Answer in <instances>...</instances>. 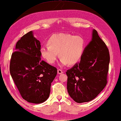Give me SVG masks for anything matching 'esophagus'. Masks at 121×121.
I'll return each instance as SVG.
<instances>
[{
    "mask_svg": "<svg viewBox=\"0 0 121 121\" xmlns=\"http://www.w3.org/2000/svg\"><path fill=\"white\" fill-rule=\"evenodd\" d=\"M57 72L58 74H61L63 73V71L62 70H61V69H58Z\"/></svg>",
    "mask_w": 121,
    "mask_h": 121,
    "instance_id": "obj_1",
    "label": "esophagus"
}]
</instances>
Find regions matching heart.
I'll use <instances>...</instances> for the list:
<instances>
[{
  "label": "heart",
  "instance_id": "obj_1",
  "mask_svg": "<svg viewBox=\"0 0 121 121\" xmlns=\"http://www.w3.org/2000/svg\"><path fill=\"white\" fill-rule=\"evenodd\" d=\"M47 45L41 48L43 58L50 64L56 62L58 56L61 64L73 65L78 62L85 49V41L81 36L69 34L53 35L47 40Z\"/></svg>",
  "mask_w": 121,
  "mask_h": 121
}]
</instances>
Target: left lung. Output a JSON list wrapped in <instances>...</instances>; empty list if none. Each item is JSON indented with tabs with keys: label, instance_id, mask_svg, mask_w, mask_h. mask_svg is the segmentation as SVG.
<instances>
[{
	"label": "left lung",
	"instance_id": "1",
	"mask_svg": "<svg viewBox=\"0 0 121 121\" xmlns=\"http://www.w3.org/2000/svg\"><path fill=\"white\" fill-rule=\"evenodd\" d=\"M110 60L108 48L94 29L91 41L84 49L80 63L66 72L68 92L75 102L90 101L105 88Z\"/></svg>",
	"mask_w": 121,
	"mask_h": 121
}]
</instances>
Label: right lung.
<instances>
[{"instance_id":"obj_1","label":"right lung","mask_w":121,"mask_h":121,"mask_svg":"<svg viewBox=\"0 0 121 121\" xmlns=\"http://www.w3.org/2000/svg\"><path fill=\"white\" fill-rule=\"evenodd\" d=\"M15 49L10 63V73L15 84L24 100L42 103L48 98L57 69L42 60L40 42L34 37L32 31L17 41Z\"/></svg>"}]
</instances>
